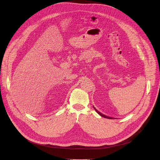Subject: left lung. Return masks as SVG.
I'll return each mask as SVG.
<instances>
[{
	"label": "left lung",
	"mask_w": 160,
	"mask_h": 160,
	"mask_svg": "<svg viewBox=\"0 0 160 160\" xmlns=\"http://www.w3.org/2000/svg\"><path fill=\"white\" fill-rule=\"evenodd\" d=\"M94 108V109H95V110L100 115L101 117H104V118H106V119H113L114 118L113 117H108V116H106V115H104V114H102V113H101L100 112H99L98 110H97L96 109H95V107H93Z\"/></svg>",
	"instance_id": "1"
}]
</instances>
